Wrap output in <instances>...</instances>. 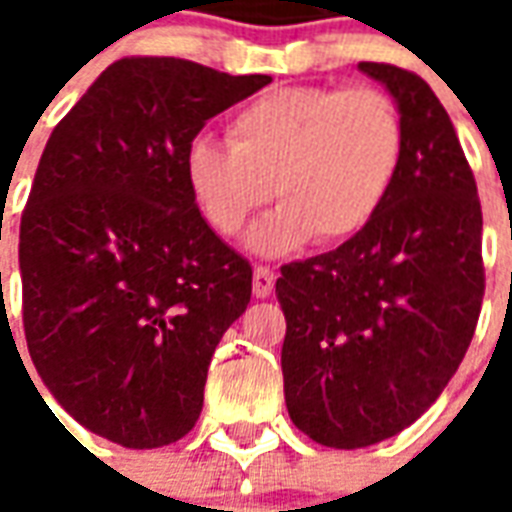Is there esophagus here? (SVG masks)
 Returning a JSON list of instances; mask_svg holds the SVG:
<instances>
[{
	"label": "esophagus",
	"instance_id": "34e87169",
	"mask_svg": "<svg viewBox=\"0 0 512 512\" xmlns=\"http://www.w3.org/2000/svg\"><path fill=\"white\" fill-rule=\"evenodd\" d=\"M274 282H277V274H274V268L255 266L252 290H255L257 299H268V296H271V290H274Z\"/></svg>",
	"mask_w": 512,
	"mask_h": 512
}]
</instances>
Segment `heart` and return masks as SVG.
<instances>
[{
	"instance_id": "obj_1",
	"label": "heart",
	"mask_w": 512,
	"mask_h": 512,
	"mask_svg": "<svg viewBox=\"0 0 512 512\" xmlns=\"http://www.w3.org/2000/svg\"><path fill=\"white\" fill-rule=\"evenodd\" d=\"M406 158V123L378 87H282L246 104L230 142L194 139L186 183L213 233H241L263 205L282 208L249 244L277 255L315 238L343 244L376 219Z\"/></svg>"
}]
</instances>
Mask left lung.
<instances>
[{
  "label": "left lung",
  "mask_w": 512,
  "mask_h": 512,
  "mask_svg": "<svg viewBox=\"0 0 512 512\" xmlns=\"http://www.w3.org/2000/svg\"><path fill=\"white\" fill-rule=\"evenodd\" d=\"M359 68L386 84L406 123L400 178L362 233L277 279L288 414L334 450L389 439L436 403L485 293L483 211L450 115L417 73Z\"/></svg>",
  "instance_id": "left-lung-1"
}]
</instances>
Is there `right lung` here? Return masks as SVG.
I'll return each instance as SVG.
<instances>
[{
  "label": "right lung",
  "instance_id": "obj_1",
  "mask_svg": "<svg viewBox=\"0 0 512 512\" xmlns=\"http://www.w3.org/2000/svg\"><path fill=\"white\" fill-rule=\"evenodd\" d=\"M268 82L123 57L40 156L18 235L24 337L57 403L115 444L153 450L194 428L213 351L249 304L252 266L197 211L186 153Z\"/></svg>",
  "mask_w": 512,
  "mask_h": 512
}]
</instances>
